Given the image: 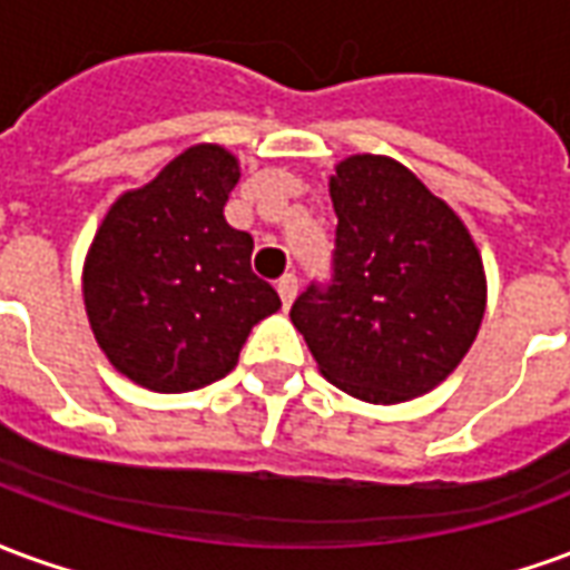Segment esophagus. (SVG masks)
Masks as SVG:
<instances>
[{
    "label": "esophagus",
    "instance_id": "34e87169",
    "mask_svg": "<svg viewBox=\"0 0 570 570\" xmlns=\"http://www.w3.org/2000/svg\"><path fill=\"white\" fill-rule=\"evenodd\" d=\"M277 293H281V302H284V308L293 305V298L298 293V277L296 274H284L281 281H277Z\"/></svg>",
    "mask_w": 570,
    "mask_h": 570
}]
</instances>
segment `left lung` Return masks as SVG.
<instances>
[{
	"label": "left lung",
	"instance_id": "obj_1",
	"mask_svg": "<svg viewBox=\"0 0 570 570\" xmlns=\"http://www.w3.org/2000/svg\"><path fill=\"white\" fill-rule=\"evenodd\" d=\"M333 284L289 321L338 391L394 406L445 382L485 314V268L461 216L406 164L351 155L330 176Z\"/></svg>",
	"mask_w": 570,
	"mask_h": 570
}]
</instances>
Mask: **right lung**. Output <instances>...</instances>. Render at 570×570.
I'll use <instances>...</instances> for the list:
<instances>
[{"mask_svg":"<svg viewBox=\"0 0 570 570\" xmlns=\"http://www.w3.org/2000/svg\"><path fill=\"white\" fill-rule=\"evenodd\" d=\"M240 164L216 142L179 151L118 195L81 272L88 323L106 360L155 394H186L235 370L249 330L281 308L249 268L253 237L225 223Z\"/></svg>","mask_w":570,"mask_h":570,"instance_id":"right-lung-1","label":"right lung"}]
</instances>
